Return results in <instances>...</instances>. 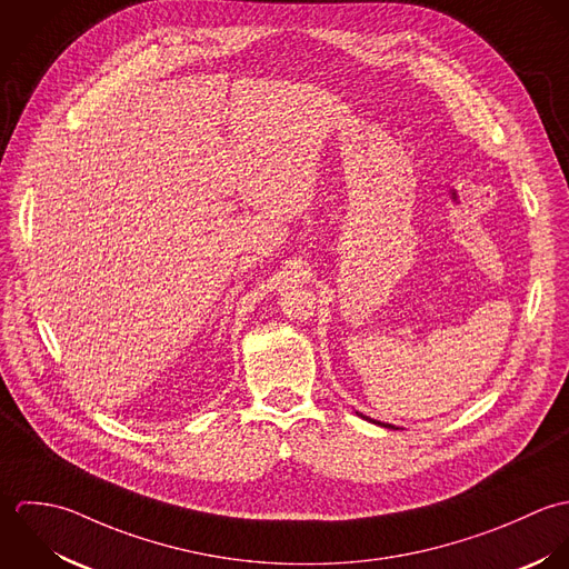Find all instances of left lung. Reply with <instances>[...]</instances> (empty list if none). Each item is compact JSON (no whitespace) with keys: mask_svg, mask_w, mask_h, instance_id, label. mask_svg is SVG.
I'll use <instances>...</instances> for the list:
<instances>
[{"mask_svg":"<svg viewBox=\"0 0 569 569\" xmlns=\"http://www.w3.org/2000/svg\"><path fill=\"white\" fill-rule=\"evenodd\" d=\"M358 416H362V413H358ZM362 418H365V416H362ZM385 427H389V429H393V427H391V425H385Z\"/></svg>","mask_w":569,"mask_h":569,"instance_id":"left-lung-1","label":"left lung"}]
</instances>
